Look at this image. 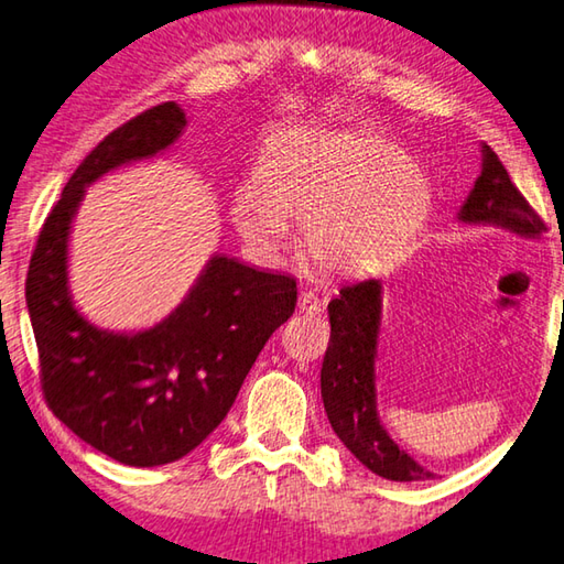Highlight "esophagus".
Masks as SVG:
<instances>
[{
	"mask_svg": "<svg viewBox=\"0 0 564 564\" xmlns=\"http://www.w3.org/2000/svg\"><path fill=\"white\" fill-rule=\"evenodd\" d=\"M296 310H300V314H318L322 312V302H318L314 292H302L300 300H296Z\"/></svg>",
	"mask_w": 564,
	"mask_h": 564,
	"instance_id": "34e87169",
	"label": "esophagus"
}]
</instances>
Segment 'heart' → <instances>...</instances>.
<instances>
[{
	"instance_id": "heart-1",
	"label": "heart",
	"mask_w": 564,
	"mask_h": 564,
	"mask_svg": "<svg viewBox=\"0 0 564 564\" xmlns=\"http://www.w3.org/2000/svg\"><path fill=\"white\" fill-rule=\"evenodd\" d=\"M427 169L370 132L292 130L274 140L260 182H242L230 218L242 240L274 252L286 223L302 226V252L341 278L368 274L417 238L434 208Z\"/></svg>"
}]
</instances>
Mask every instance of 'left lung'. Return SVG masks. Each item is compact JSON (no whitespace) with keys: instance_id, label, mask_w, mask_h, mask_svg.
<instances>
[{"instance_id":"left-lung-1","label":"left lung","mask_w":564,"mask_h":564,"mask_svg":"<svg viewBox=\"0 0 564 564\" xmlns=\"http://www.w3.org/2000/svg\"><path fill=\"white\" fill-rule=\"evenodd\" d=\"M469 226H496L520 238H540L545 223L513 186L501 159L481 144V174L456 214ZM332 341L322 366V400L336 437L356 459L388 481H427L434 474L400 449L382 427L376 398V358L382 322V284L341 286L328 302Z\"/></svg>"}]
</instances>
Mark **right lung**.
<instances>
[{
  "mask_svg": "<svg viewBox=\"0 0 564 564\" xmlns=\"http://www.w3.org/2000/svg\"><path fill=\"white\" fill-rule=\"evenodd\" d=\"M184 127V110L164 102L105 137L68 178L29 264L26 306L48 408L93 449L127 466H162L194 452L296 304L290 274L214 254L182 304L142 332H110L78 312L68 242L85 188L166 152Z\"/></svg>",
  "mask_w": 564,
  "mask_h": 564,
  "instance_id": "obj_1",
  "label": "right lung"
}]
</instances>
